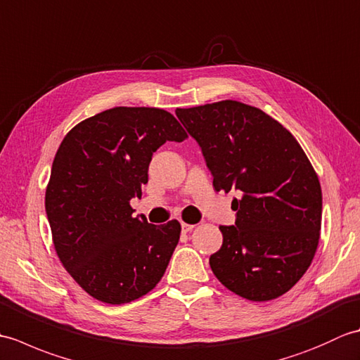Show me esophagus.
<instances>
[{
    "label": "esophagus",
    "instance_id": "1",
    "mask_svg": "<svg viewBox=\"0 0 360 360\" xmlns=\"http://www.w3.org/2000/svg\"><path fill=\"white\" fill-rule=\"evenodd\" d=\"M181 227H182V232H184V233H188V232H192L193 231V224H187V223H182L181 224Z\"/></svg>",
    "mask_w": 360,
    "mask_h": 360
}]
</instances>
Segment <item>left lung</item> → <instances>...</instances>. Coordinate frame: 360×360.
<instances>
[{
  "instance_id": "left-lung-1",
  "label": "left lung",
  "mask_w": 360,
  "mask_h": 360,
  "mask_svg": "<svg viewBox=\"0 0 360 360\" xmlns=\"http://www.w3.org/2000/svg\"><path fill=\"white\" fill-rule=\"evenodd\" d=\"M200 143L217 192L238 190L235 226H219L215 277L252 302L274 300L303 277L322 226V188L300 143L280 122L236 101L178 108Z\"/></svg>"
}]
</instances>
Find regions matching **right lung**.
Listing matches in <instances>:
<instances>
[{
    "instance_id": "obj_1",
    "label": "right lung",
    "mask_w": 360,
    "mask_h": 360,
    "mask_svg": "<svg viewBox=\"0 0 360 360\" xmlns=\"http://www.w3.org/2000/svg\"><path fill=\"white\" fill-rule=\"evenodd\" d=\"M186 137L165 110L116 106L82 120L60 143L46 215L60 262L91 297L129 303L162 278L181 224L134 218L129 201L142 196L153 153Z\"/></svg>"
}]
</instances>
